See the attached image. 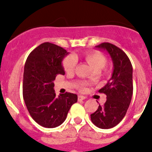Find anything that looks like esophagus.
Here are the masks:
<instances>
[{
  "mask_svg": "<svg viewBox=\"0 0 152 152\" xmlns=\"http://www.w3.org/2000/svg\"><path fill=\"white\" fill-rule=\"evenodd\" d=\"M86 99V97L83 96V95H78V100L79 101H83V100Z\"/></svg>",
  "mask_w": 152,
  "mask_h": 152,
  "instance_id": "esophagus-1",
  "label": "esophagus"
}]
</instances>
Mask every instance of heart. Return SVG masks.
I'll use <instances>...</instances> for the list:
<instances>
[{
    "label": "heart",
    "mask_w": 152,
    "mask_h": 152,
    "mask_svg": "<svg viewBox=\"0 0 152 152\" xmlns=\"http://www.w3.org/2000/svg\"><path fill=\"white\" fill-rule=\"evenodd\" d=\"M85 60L95 71H100L107 64L104 56L99 52L86 53L84 55ZM76 59L74 56H68L63 61V67L66 73L73 72L76 66Z\"/></svg>",
    "instance_id": "obj_1"
}]
</instances>
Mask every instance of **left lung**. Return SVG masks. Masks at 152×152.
<instances>
[{
	"mask_svg": "<svg viewBox=\"0 0 152 152\" xmlns=\"http://www.w3.org/2000/svg\"><path fill=\"white\" fill-rule=\"evenodd\" d=\"M95 48L110 54L113 71L110 80L98 91L107 95L106 102L91 113V120L98 128L110 129L123 120L129 108L133 91L132 66L126 53L113 44L104 42Z\"/></svg>",
	"mask_w": 152,
	"mask_h": 152,
	"instance_id": "obj_1",
	"label": "left lung"
}]
</instances>
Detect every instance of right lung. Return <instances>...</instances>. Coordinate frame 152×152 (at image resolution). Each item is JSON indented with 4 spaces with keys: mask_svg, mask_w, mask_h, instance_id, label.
I'll return each mask as SVG.
<instances>
[{
    "mask_svg": "<svg viewBox=\"0 0 152 152\" xmlns=\"http://www.w3.org/2000/svg\"><path fill=\"white\" fill-rule=\"evenodd\" d=\"M68 54L63 48L50 42L41 44L27 57L24 66L23 95L28 111L37 124L54 128L64 122L71 106L77 102L73 93L56 96L54 81L64 75L62 61Z\"/></svg>",
    "mask_w": 152,
    "mask_h": 152,
    "instance_id": "obj_1",
    "label": "right lung"
}]
</instances>
